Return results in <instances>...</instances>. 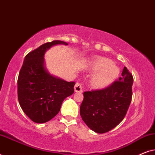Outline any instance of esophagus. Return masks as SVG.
<instances>
[{
  "label": "esophagus",
  "instance_id": "esophagus-1",
  "mask_svg": "<svg viewBox=\"0 0 155 155\" xmlns=\"http://www.w3.org/2000/svg\"><path fill=\"white\" fill-rule=\"evenodd\" d=\"M75 92H82V84L79 83V82H77L75 85Z\"/></svg>",
  "mask_w": 155,
  "mask_h": 155
}]
</instances>
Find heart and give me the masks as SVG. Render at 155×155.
Instances as JSON below:
<instances>
[{
    "label": "heart",
    "mask_w": 155,
    "mask_h": 155,
    "mask_svg": "<svg viewBox=\"0 0 155 155\" xmlns=\"http://www.w3.org/2000/svg\"><path fill=\"white\" fill-rule=\"evenodd\" d=\"M89 69L94 72L90 78V84L93 88H104L111 84L119 74L117 65L109 59L98 57L91 61Z\"/></svg>",
    "instance_id": "obj_1"
}]
</instances>
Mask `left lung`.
I'll use <instances>...</instances> for the list:
<instances>
[{
  "label": "left lung",
  "instance_id": "left-lung-1",
  "mask_svg": "<svg viewBox=\"0 0 155 155\" xmlns=\"http://www.w3.org/2000/svg\"><path fill=\"white\" fill-rule=\"evenodd\" d=\"M133 78L126 67L118 81L103 90L83 93L80 116L91 130L104 133L124 119L132 99Z\"/></svg>",
  "mask_w": 155,
  "mask_h": 155
}]
</instances>
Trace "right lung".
I'll return each mask as SVG.
<instances>
[{"label": "right lung", "mask_w": 155, "mask_h": 155, "mask_svg": "<svg viewBox=\"0 0 155 155\" xmlns=\"http://www.w3.org/2000/svg\"><path fill=\"white\" fill-rule=\"evenodd\" d=\"M68 43L53 41L42 44L25 56L18 80V96L25 114L37 124L52 119L66 97L74 92L75 82H67L51 74L44 55L53 46Z\"/></svg>", "instance_id": "obj_1"}]
</instances>
